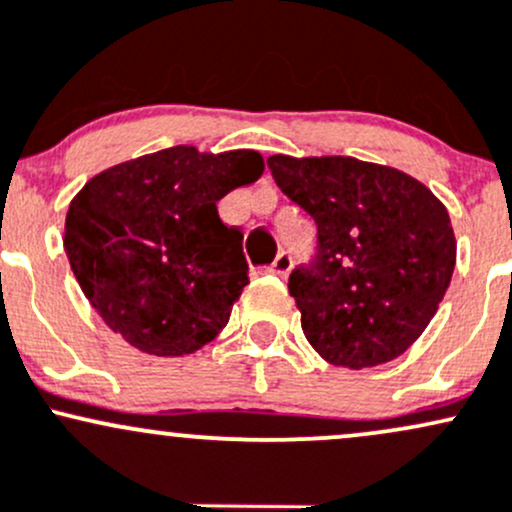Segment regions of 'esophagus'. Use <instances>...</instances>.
I'll list each match as a JSON object with an SVG mask.
<instances>
[{
    "mask_svg": "<svg viewBox=\"0 0 512 512\" xmlns=\"http://www.w3.org/2000/svg\"><path fill=\"white\" fill-rule=\"evenodd\" d=\"M290 268H292V256L287 254V251H280V254L275 256V261L268 266V271L280 275V278H285V275L290 273Z\"/></svg>",
    "mask_w": 512,
    "mask_h": 512,
    "instance_id": "1",
    "label": "esophagus"
}]
</instances>
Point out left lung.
<instances>
[{
  "mask_svg": "<svg viewBox=\"0 0 512 512\" xmlns=\"http://www.w3.org/2000/svg\"><path fill=\"white\" fill-rule=\"evenodd\" d=\"M275 183L317 222V254L290 273L302 331L331 365L399 358L452 280L445 205L404 171L355 157H268Z\"/></svg>",
  "mask_w": 512,
  "mask_h": 512,
  "instance_id": "obj_1",
  "label": "left lung"
}]
</instances>
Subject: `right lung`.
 Instances as JSON below:
<instances>
[{
	"label": "right lung",
	"instance_id": "right-lung-1",
	"mask_svg": "<svg viewBox=\"0 0 512 512\" xmlns=\"http://www.w3.org/2000/svg\"><path fill=\"white\" fill-rule=\"evenodd\" d=\"M261 174L254 149L179 145L111 166L74 195L62 244L108 329L159 358L195 353L225 329L249 266L217 200Z\"/></svg>",
	"mask_w": 512,
	"mask_h": 512
}]
</instances>
